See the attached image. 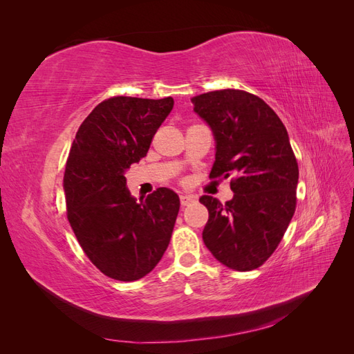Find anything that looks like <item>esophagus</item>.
Wrapping results in <instances>:
<instances>
[{
  "label": "esophagus",
  "mask_w": 354,
  "mask_h": 354,
  "mask_svg": "<svg viewBox=\"0 0 354 354\" xmlns=\"http://www.w3.org/2000/svg\"><path fill=\"white\" fill-rule=\"evenodd\" d=\"M194 202H195L194 196H187V195H181L180 196L181 207H187V205H190V203H194Z\"/></svg>",
  "instance_id": "34e87169"
}]
</instances>
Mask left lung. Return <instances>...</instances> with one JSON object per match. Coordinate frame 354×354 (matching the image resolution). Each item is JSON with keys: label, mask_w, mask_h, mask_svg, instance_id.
I'll use <instances>...</instances> for the list:
<instances>
[{"label": "left lung", "mask_w": 354, "mask_h": 354, "mask_svg": "<svg viewBox=\"0 0 354 354\" xmlns=\"http://www.w3.org/2000/svg\"><path fill=\"white\" fill-rule=\"evenodd\" d=\"M216 137L209 178L232 177L233 199L203 195L208 209L203 243L238 272L260 267L274 252L297 207L298 164L279 116L259 95L217 90L192 99Z\"/></svg>", "instance_id": "obj_1"}]
</instances>
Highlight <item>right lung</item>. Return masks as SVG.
Instances as JSON below:
<instances>
[{
  "mask_svg": "<svg viewBox=\"0 0 354 354\" xmlns=\"http://www.w3.org/2000/svg\"><path fill=\"white\" fill-rule=\"evenodd\" d=\"M173 106V97L106 99L85 118L71 147L63 177L68 220L85 255L115 281L152 272L173 234L177 194L159 187L137 202L124 176L146 156Z\"/></svg>",
  "mask_w": 354,
  "mask_h": 354,
  "instance_id": "add662e5",
  "label": "right lung"
}]
</instances>
